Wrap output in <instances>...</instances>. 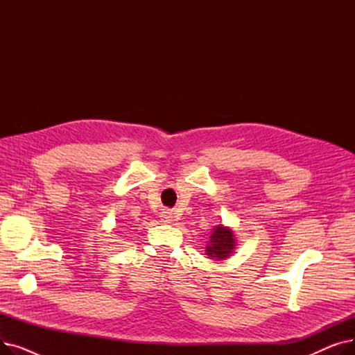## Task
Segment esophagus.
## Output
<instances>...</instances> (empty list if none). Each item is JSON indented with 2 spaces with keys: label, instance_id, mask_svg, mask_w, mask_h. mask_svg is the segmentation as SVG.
Segmentation results:
<instances>
[{
  "label": "esophagus",
  "instance_id": "esophagus-1",
  "mask_svg": "<svg viewBox=\"0 0 355 355\" xmlns=\"http://www.w3.org/2000/svg\"><path fill=\"white\" fill-rule=\"evenodd\" d=\"M161 220L164 223H170L173 220V211L171 210H162L161 211Z\"/></svg>",
  "mask_w": 355,
  "mask_h": 355
}]
</instances>
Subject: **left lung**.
Instances as JSON below:
<instances>
[{
  "label": "left lung",
  "mask_w": 355,
  "mask_h": 355,
  "mask_svg": "<svg viewBox=\"0 0 355 355\" xmlns=\"http://www.w3.org/2000/svg\"><path fill=\"white\" fill-rule=\"evenodd\" d=\"M236 246V239L232 229L218 225L210 236V241L206 248V254L210 259L225 260L227 259Z\"/></svg>",
  "instance_id": "obj_1"
}]
</instances>
